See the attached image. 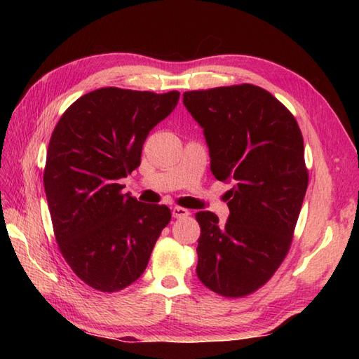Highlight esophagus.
<instances>
[{
    "mask_svg": "<svg viewBox=\"0 0 359 359\" xmlns=\"http://www.w3.org/2000/svg\"><path fill=\"white\" fill-rule=\"evenodd\" d=\"M189 215H191V212H189V210H187V208H182V207H174L172 208V217H175V219L187 217Z\"/></svg>",
    "mask_w": 359,
    "mask_h": 359,
    "instance_id": "34e87169",
    "label": "esophagus"
}]
</instances>
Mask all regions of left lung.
I'll list each match as a JSON object with an SVG mask.
<instances>
[{
    "label": "left lung",
    "instance_id": "1",
    "mask_svg": "<svg viewBox=\"0 0 359 359\" xmlns=\"http://www.w3.org/2000/svg\"><path fill=\"white\" fill-rule=\"evenodd\" d=\"M184 104L203 128L211 172L231 180L230 217L199 211L197 278L220 296L265 285L292 247L309 185L297 121L276 97L248 83L188 90Z\"/></svg>",
    "mask_w": 359,
    "mask_h": 359
}]
</instances>
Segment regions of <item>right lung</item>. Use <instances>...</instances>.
<instances>
[{"mask_svg":"<svg viewBox=\"0 0 359 359\" xmlns=\"http://www.w3.org/2000/svg\"><path fill=\"white\" fill-rule=\"evenodd\" d=\"M179 95L97 89L75 100L50 135L43 180L53 234L72 271L98 292L139 279L170 224L166 205L123 194L118 180L140 165L149 131Z\"/></svg>","mask_w":359,"mask_h":359,"instance_id":"obj_1","label":"right lung"}]
</instances>
